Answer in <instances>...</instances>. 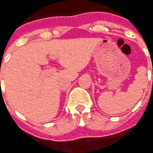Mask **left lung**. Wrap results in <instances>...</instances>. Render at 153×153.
Instances as JSON below:
<instances>
[{
    "mask_svg": "<svg viewBox=\"0 0 153 153\" xmlns=\"http://www.w3.org/2000/svg\"><path fill=\"white\" fill-rule=\"evenodd\" d=\"M152 71H153V70H152Z\"/></svg>",
    "mask_w": 153,
    "mask_h": 153,
    "instance_id": "1",
    "label": "left lung"
}]
</instances>
